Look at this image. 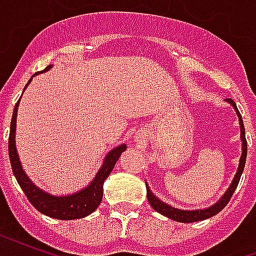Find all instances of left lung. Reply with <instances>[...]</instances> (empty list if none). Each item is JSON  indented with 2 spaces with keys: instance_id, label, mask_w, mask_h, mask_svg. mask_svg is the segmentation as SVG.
I'll list each match as a JSON object with an SVG mask.
<instances>
[{
  "instance_id": "left-lung-1",
  "label": "left lung",
  "mask_w": 256,
  "mask_h": 256,
  "mask_svg": "<svg viewBox=\"0 0 256 256\" xmlns=\"http://www.w3.org/2000/svg\"><path fill=\"white\" fill-rule=\"evenodd\" d=\"M226 102H229L234 111L237 114V118H238V124H240V138H242V156H240V160H238V167H237V172L234 174V177L232 180V184L229 185V188L226 189V192L222 194V198L214 203L212 206H210L207 208H200V210H180L172 207L170 204L162 202L160 198H158L156 194H154V192L150 190L148 184L145 182L146 185V198H148V202L152 206V208L158 211L159 214L164 215L168 220H177V222H184V224H190V222H198V220H207V218H211L220 212V210H224L226 204L229 203L232 194L236 190L237 185H238V181H240V177H242V170H244V164H246V158H247V141H246V130H244V124H242V119L240 112L237 110L236 102L232 100V98H225Z\"/></svg>"
}]
</instances>
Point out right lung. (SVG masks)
<instances>
[{
	"instance_id": "right-lung-1",
	"label": "right lung",
	"mask_w": 256,
	"mask_h": 256,
	"mask_svg": "<svg viewBox=\"0 0 256 256\" xmlns=\"http://www.w3.org/2000/svg\"><path fill=\"white\" fill-rule=\"evenodd\" d=\"M53 66H48L44 71L36 72V75L49 71ZM34 75V76H36ZM32 78L28 80L30 84ZM27 84V86H28ZM26 86V88H27ZM24 88V89H26ZM20 100L16 102L12 115V122H10V133H9V159H10V166L14 172L16 181L19 182L20 188L23 189V192L30 200V203L36 207L40 212H42L46 216L54 218V220H79L84 218L89 214H92L98 204L101 203L102 198V185L106 177L111 174V172L115 167V163L120 158L122 152L126 150V144H120L112 148L104 158L102 164L98 168V172H96L94 178L90 181L89 185H86L84 189H80L78 192L70 193V194H52L50 192H46L38 185L31 181V178L27 176L24 168L22 166L19 154L16 150V118H18V108H19Z\"/></svg>"
}]
</instances>
